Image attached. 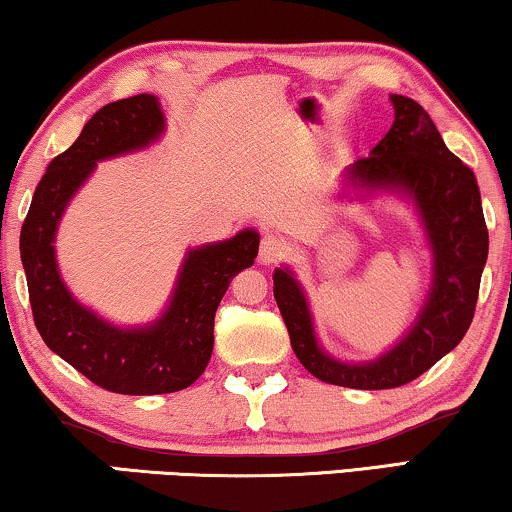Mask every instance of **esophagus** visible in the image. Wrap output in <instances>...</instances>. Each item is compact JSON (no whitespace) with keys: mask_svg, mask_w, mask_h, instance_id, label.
<instances>
[{"mask_svg":"<svg viewBox=\"0 0 512 512\" xmlns=\"http://www.w3.org/2000/svg\"><path fill=\"white\" fill-rule=\"evenodd\" d=\"M287 255V243L276 234H264L262 243H259V262L262 264H276Z\"/></svg>","mask_w":512,"mask_h":512,"instance_id":"1","label":"esophagus"}]
</instances>
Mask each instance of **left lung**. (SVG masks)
<instances>
[{"mask_svg":"<svg viewBox=\"0 0 512 512\" xmlns=\"http://www.w3.org/2000/svg\"><path fill=\"white\" fill-rule=\"evenodd\" d=\"M394 122L385 139L345 171L355 192H399L413 199L434 255V278L408 334L364 364L338 362L320 348L304 290L290 269L273 271V297L290 331L294 355L308 373L352 390H390L429 371L471 327L489 234L473 171L452 155L429 113L392 95Z\"/></svg>","mask_w":512,"mask_h":512,"instance_id":"obj_1","label":"left lung"}]
</instances>
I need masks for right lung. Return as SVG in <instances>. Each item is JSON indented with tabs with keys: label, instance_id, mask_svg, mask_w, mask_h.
Returning a JSON list of instances; mask_svg holds the SVG:
<instances>
[{
	"label": "right lung",
	"instance_id": "obj_1",
	"mask_svg": "<svg viewBox=\"0 0 512 512\" xmlns=\"http://www.w3.org/2000/svg\"><path fill=\"white\" fill-rule=\"evenodd\" d=\"M162 132L164 113L153 95L102 106L48 164L20 232V259L43 343L95 385L136 397L185 390L204 373L215 311L236 273L255 264L259 248L255 229H243L234 239L187 250L167 311L146 327H115L71 297L53 246L64 208L97 162L146 148Z\"/></svg>",
	"mask_w": 512,
	"mask_h": 512
}]
</instances>
